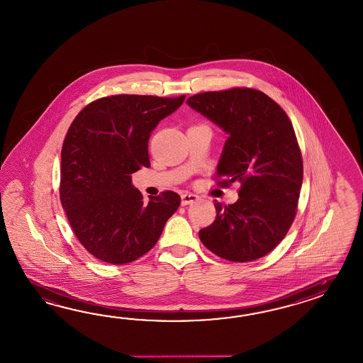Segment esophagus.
I'll return each instance as SVG.
<instances>
[{
  "mask_svg": "<svg viewBox=\"0 0 363 363\" xmlns=\"http://www.w3.org/2000/svg\"><path fill=\"white\" fill-rule=\"evenodd\" d=\"M199 200V196L197 194H182V205L183 206H186V205H189V203H196Z\"/></svg>",
  "mask_w": 363,
  "mask_h": 363,
  "instance_id": "esophagus-1",
  "label": "esophagus"
}]
</instances>
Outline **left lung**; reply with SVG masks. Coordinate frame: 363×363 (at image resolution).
Instances as JSON below:
<instances>
[{"label":"left lung","mask_w":363,"mask_h":363,"mask_svg":"<svg viewBox=\"0 0 363 363\" xmlns=\"http://www.w3.org/2000/svg\"><path fill=\"white\" fill-rule=\"evenodd\" d=\"M186 103L228 135L217 164L219 186L240 183L235 203H214L217 217L200 230V240L228 262L260 259L286 235L302 188V154L291 121L253 89L197 94Z\"/></svg>","instance_id":"1"}]
</instances>
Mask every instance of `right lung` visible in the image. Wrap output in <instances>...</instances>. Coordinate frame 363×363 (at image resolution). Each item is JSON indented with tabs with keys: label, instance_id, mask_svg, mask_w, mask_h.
I'll list each match as a JSON object with an SVG mask.
<instances>
[{
	"label": "right lung",
	"instance_id": "obj_1",
	"mask_svg": "<svg viewBox=\"0 0 363 363\" xmlns=\"http://www.w3.org/2000/svg\"><path fill=\"white\" fill-rule=\"evenodd\" d=\"M186 95H113L90 103L61 150L60 199L79 243L101 262H135L158 242L180 196L166 191L144 203L132 174L149 167L147 144L160 120Z\"/></svg>",
	"mask_w": 363,
	"mask_h": 363
}]
</instances>
